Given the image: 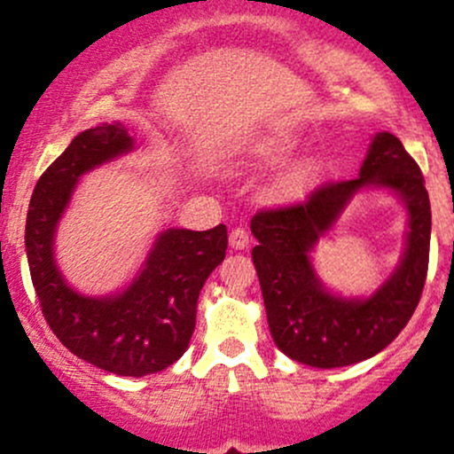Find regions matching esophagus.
<instances>
[{"instance_id":"obj_1","label":"esophagus","mask_w":454,"mask_h":454,"mask_svg":"<svg viewBox=\"0 0 454 454\" xmlns=\"http://www.w3.org/2000/svg\"><path fill=\"white\" fill-rule=\"evenodd\" d=\"M248 231L245 227H233L231 233H229V245L231 248H236V251H242V248L248 247Z\"/></svg>"}]
</instances>
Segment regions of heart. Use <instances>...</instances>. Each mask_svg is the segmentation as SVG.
Listing matches in <instances>:
<instances>
[{
  "instance_id": "b5f03b06",
  "label": "heart",
  "mask_w": 454,
  "mask_h": 454,
  "mask_svg": "<svg viewBox=\"0 0 454 454\" xmlns=\"http://www.w3.org/2000/svg\"><path fill=\"white\" fill-rule=\"evenodd\" d=\"M301 145V131L294 128H268L257 131V134L248 136L245 143L236 151V162L233 167L236 170H255L275 167V164L284 162L290 158ZM316 160L303 158L296 160L294 164L281 170L268 186V194L275 199H287L294 194L303 192L314 179Z\"/></svg>"
}]
</instances>
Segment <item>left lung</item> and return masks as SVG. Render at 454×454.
Here are the masks:
<instances>
[{
	"mask_svg": "<svg viewBox=\"0 0 454 454\" xmlns=\"http://www.w3.org/2000/svg\"><path fill=\"white\" fill-rule=\"evenodd\" d=\"M365 189H387L408 209V231L399 266L368 297L329 291L310 253ZM257 245L266 318L277 348L314 368H342L374 357L409 323L420 301L431 245V203L424 177L401 140L389 131L372 136L359 177L325 184L305 201L257 212L251 218Z\"/></svg>",
	"mask_w": 454,
	"mask_h": 454,
	"instance_id": "obj_1",
	"label": "left lung"
}]
</instances>
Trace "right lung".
Returning <instances> with one entry per match:
<instances>
[{
    "instance_id": "add662e5",
    "label": "right lung",
    "mask_w": 454,
    "mask_h": 454,
    "mask_svg": "<svg viewBox=\"0 0 454 454\" xmlns=\"http://www.w3.org/2000/svg\"><path fill=\"white\" fill-rule=\"evenodd\" d=\"M134 151L121 123H101L71 140L34 188L26 253L43 316L73 355L119 377L160 372L186 353L203 284L227 251V227H168L125 287L90 296L75 290L56 260V231L77 184L101 164Z\"/></svg>"
}]
</instances>
